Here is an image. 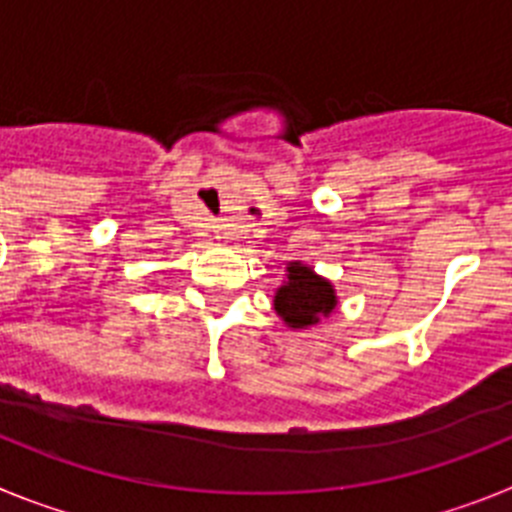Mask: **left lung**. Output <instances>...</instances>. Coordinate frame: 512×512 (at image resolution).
I'll use <instances>...</instances> for the list:
<instances>
[{
    "mask_svg": "<svg viewBox=\"0 0 512 512\" xmlns=\"http://www.w3.org/2000/svg\"><path fill=\"white\" fill-rule=\"evenodd\" d=\"M336 305L338 297L333 284L300 261L287 266V282L274 295V310L292 330L318 325V320L328 318Z\"/></svg>",
    "mask_w": 512,
    "mask_h": 512,
    "instance_id": "left-lung-1",
    "label": "left lung"
}]
</instances>
